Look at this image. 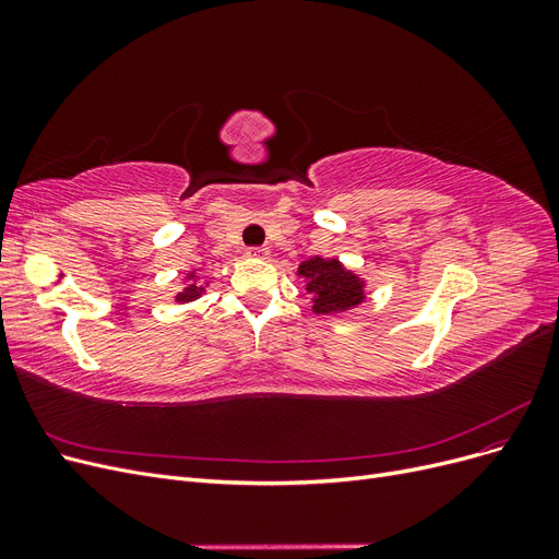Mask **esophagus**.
I'll list each match as a JSON object with an SVG mask.
<instances>
[{
    "label": "esophagus",
    "mask_w": 559,
    "mask_h": 559,
    "mask_svg": "<svg viewBox=\"0 0 559 559\" xmlns=\"http://www.w3.org/2000/svg\"><path fill=\"white\" fill-rule=\"evenodd\" d=\"M267 247H251L247 249V257H253V259H267Z\"/></svg>",
    "instance_id": "1"
}]
</instances>
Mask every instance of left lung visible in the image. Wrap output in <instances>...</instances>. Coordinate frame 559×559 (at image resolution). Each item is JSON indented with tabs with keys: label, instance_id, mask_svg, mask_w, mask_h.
Here are the masks:
<instances>
[{
	"label": "left lung",
	"instance_id": "1",
	"mask_svg": "<svg viewBox=\"0 0 559 559\" xmlns=\"http://www.w3.org/2000/svg\"><path fill=\"white\" fill-rule=\"evenodd\" d=\"M298 275L306 280V292L312 296L317 314H335L357 308L364 302V280L347 270L337 259H308L298 265Z\"/></svg>",
	"mask_w": 559,
	"mask_h": 559
}]
</instances>
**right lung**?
<instances>
[{
	"instance_id": "right-lung-1",
	"label": "right lung",
	"mask_w": 559,
	"mask_h": 559,
	"mask_svg": "<svg viewBox=\"0 0 559 559\" xmlns=\"http://www.w3.org/2000/svg\"><path fill=\"white\" fill-rule=\"evenodd\" d=\"M189 284H186V289L183 292H179L177 296H175V300L177 302H191V300H195V298H200L202 294H205V286H202L198 280H195V273H189Z\"/></svg>"
}]
</instances>
